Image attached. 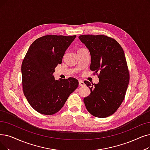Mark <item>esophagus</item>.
I'll return each mask as SVG.
<instances>
[{
  "label": "esophagus",
  "instance_id": "obj_1",
  "mask_svg": "<svg viewBox=\"0 0 150 150\" xmlns=\"http://www.w3.org/2000/svg\"><path fill=\"white\" fill-rule=\"evenodd\" d=\"M79 86H84V84H85L83 80H80L79 81Z\"/></svg>",
  "mask_w": 150,
  "mask_h": 150
}]
</instances>
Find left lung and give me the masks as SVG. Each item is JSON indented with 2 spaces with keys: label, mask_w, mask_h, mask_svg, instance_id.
<instances>
[{
  "label": "left lung",
  "mask_w": 150,
  "mask_h": 150,
  "mask_svg": "<svg viewBox=\"0 0 150 150\" xmlns=\"http://www.w3.org/2000/svg\"><path fill=\"white\" fill-rule=\"evenodd\" d=\"M80 41L89 50L90 70L97 74L99 82H84L91 91L83 101L88 111L97 118L113 114L121 105L129 82V73L124 51L114 39L103 35H83Z\"/></svg>",
  "instance_id": "left-lung-1"
}]
</instances>
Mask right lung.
Masks as SVG:
<instances>
[{
  "mask_svg": "<svg viewBox=\"0 0 150 150\" xmlns=\"http://www.w3.org/2000/svg\"><path fill=\"white\" fill-rule=\"evenodd\" d=\"M76 35H48L30 46L21 66L23 92L30 106L43 115H53L62 108L77 88L74 78L55 80L53 74Z\"/></svg>",
  "mask_w": 150,
  "mask_h": 150,
  "instance_id": "right-lung-1",
  "label": "right lung"
}]
</instances>
